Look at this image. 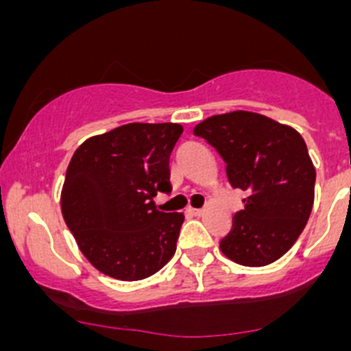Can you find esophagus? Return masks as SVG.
Here are the masks:
<instances>
[{
	"instance_id": "34e87169",
	"label": "esophagus",
	"mask_w": 351,
	"mask_h": 351,
	"mask_svg": "<svg viewBox=\"0 0 351 351\" xmlns=\"http://www.w3.org/2000/svg\"><path fill=\"white\" fill-rule=\"evenodd\" d=\"M189 213H191V215H194V216H201L202 213V209H194V208H189Z\"/></svg>"
}]
</instances>
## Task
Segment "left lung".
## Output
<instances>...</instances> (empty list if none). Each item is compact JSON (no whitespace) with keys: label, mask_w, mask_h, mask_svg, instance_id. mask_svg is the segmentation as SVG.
I'll return each mask as SVG.
<instances>
[{"label":"left lung","mask_w":351,"mask_h":351,"mask_svg":"<svg viewBox=\"0 0 351 351\" xmlns=\"http://www.w3.org/2000/svg\"><path fill=\"white\" fill-rule=\"evenodd\" d=\"M194 135L215 147L230 185L247 194L220 241L221 253L244 267L279 260L303 232L315 197V168L303 136L247 110L208 117Z\"/></svg>","instance_id":"left-lung-1"}]
</instances>
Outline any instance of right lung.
I'll use <instances>...</instances> for the list:
<instances>
[{"mask_svg": "<svg viewBox=\"0 0 351 351\" xmlns=\"http://www.w3.org/2000/svg\"><path fill=\"white\" fill-rule=\"evenodd\" d=\"M176 123H130L84 140L65 171L60 208L81 253L101 274L142 280L176 251L183 213H162L152 199L169 192Z\"/></svg>", "mask_w": 351, "mask_h": 351, "instance_id": "obj_1", "label": "right lung"}]
</instances>
